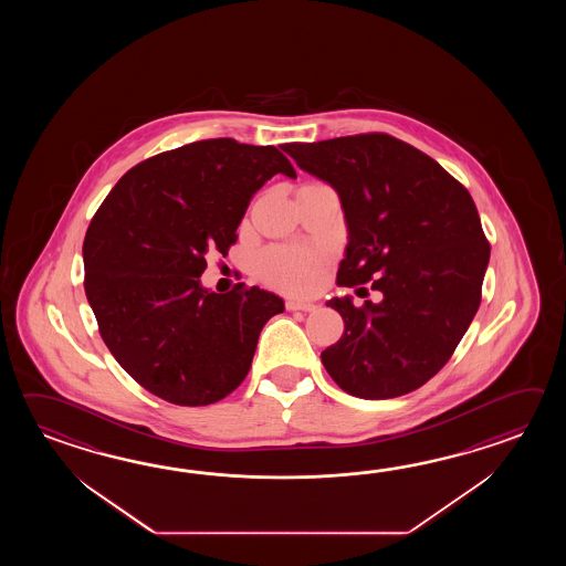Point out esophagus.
Returning a JSON list of instances; mask_svg holds the SVG:
<instances>
[{"mask_svg": "<svg viewBox=\"0 0 566 566\" xmlns=\"http://www.w3.org/2000/svg\"><path fill=\"white\" fill-rule=\"evenodd\" d=\"M285 307H287L289 312H315L317 310V305L312 303V301L300 300H287Z\"/></svg>", "mask_w": 566, "mask_h": 566, "instance_id": "obj_1", "label": "esophagus"}]
</instances>
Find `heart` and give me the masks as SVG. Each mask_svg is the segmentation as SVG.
Returning <instances> with one entry per match:
<instances>
[{
	"label": "heart",
	"instance_id": "heart-1",
	"mask_svg": "<svg viewBox=\"0 0 566 566\" xmlns=\"http://www.w3.org/2000/svg\"><path fill=\"white\" fill-rule=\"evenodd\" d=\"M256 269L261 277L287 291H310L317 281V256L301 249H269Z\"/></svg>",
	"mask_w": 566,
	"mask_h": 566
}]
</instances>
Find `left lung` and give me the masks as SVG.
I'll list each match as a JSON object with an SVG mask.
<instances>
[{"mask_svg":"<svg viewBox=\"0 0 566 566\" xmlns=\"http://www.w3.org/2000/svg\"><path fill=\"white\" fill-rule=\"evenodd\" d=\"M281 149L339 196L348 244L337 285L373 281L382 293L364 307L352 295L325 303L344 319L342 337L322 352L325 370L352 397L417 390L446 366L480 307L490 244L470 192L385 133Z\"/></svg>","mask_w":566,"mask_h":566,"instance_id":"1","label":"left lung"}]
</instances>
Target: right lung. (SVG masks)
I'll list each match as a JSON object with an SVG mask.
<instances>
[{"label": "right lung", "mask_w": 566, "mask_h": 566, "mask_svg": "<svg viewBox=\"0 0 566 566\" xmlns=\"http://www.w3.org/2000/svg\"><path fill=\"white\" fill-rule=\"evenodd\" d=\"M295 178L273 145L229 137L184 145L129 169L83 244L85 293L115 360L151 395L205 407L249 374L266 322L285 312L265 289L214 293L206 254L227 253L256 190Z\"/></svg>", "instance_id": "1"}]
</instances>
